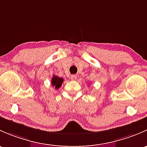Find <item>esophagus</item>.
Instances as JSON below:
<instances>
[{"instance_id":"obj_1","label":"esophagus","mask_w":147,"mask_h":147,"mask_svg":"<svg viewBox=\"0 0 147 147\" xmlns=\"http://www.w3.org/2000/svg\"><path fill=\"white\" fill-rule=\"evenodd\" d=\"M77 78V76L76 75H71V79L72 80V81H75V80H76Z\"/></svg>"}]
</instances>
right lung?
<instances>
[{
  "label": "right lung",
  "instance_id": "add662e5",
  "mask_svg": "<svg viewBox=\"0 0 147 147\" xmlns=\"http://www.w3.org/2000/svg\"><path fill=\"white\" fill-rule=\"evenodd\" d=\"M63 82V78H59L57 76H53L52 79H51V86L55 87V89H58L61 86V84Z\"/></svg>",
  "mask_w": 147,
  "mask_h": 147
}]
</instances>
